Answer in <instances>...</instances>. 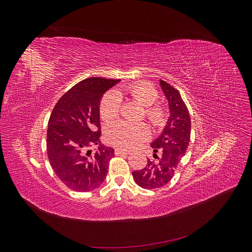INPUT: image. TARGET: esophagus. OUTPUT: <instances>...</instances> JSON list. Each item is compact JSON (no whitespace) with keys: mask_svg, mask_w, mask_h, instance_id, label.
I'll return each instance as SVG.
<instances>
[{"mask_svg":"<svg viewBox=\"0 0 252 252\" xmlns=\"http://www.w3.org/2000/svg\"><path fill=\"white\" fill-rule=\"evenodd\" d=\"M114 154H116L117 156H120V155H129V151L125 150V149H122V148H116V150H114Z\"/></svg>","mask_w":252,"mask_h":252,"instance_id":"1","label":"esophagus"}]
</instances>
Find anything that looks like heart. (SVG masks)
Wrapping results in <instances>:
<instances>
[{
	"label": "heart",
	"mask_w": 252,
	"mask_h": 252,
	"mask_svg": "<svg viewBox=\"0 0 252 252\" xmlns=\"http://www.w3.org/2000/svg\"><path fill=\"white\" fill-rule=\"evenodd\" d=\"M125 93L132 100L142 105L146 118L154 127H162L166 121V113L163 107L157 105L158 94L157 89L146 82L130 84L125 87ZM122 109L121 96L116 91L106 94L100 103V116L105 122H110L119 117ZM150 130L144 123H130L119 121L111 124L106 130L107 141L114 146L130 149L149 138Z\"/></svg>",
	"instance_id": "b5f03b06"
}]
</instances>
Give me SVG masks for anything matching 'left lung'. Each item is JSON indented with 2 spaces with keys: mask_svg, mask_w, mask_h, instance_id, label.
<instances>
[{
  "mask_svg": "<svg viewBox=\"0 0 252 252\" xmlns=\"http://www.w3.org/2000/svg\"><path fill=\"white\" fill-rule=\"evenodd\" d=\"M159 85L168 101L170 116L163 132L151 143L154 158H148L146 166L132 172L136 184L145 189H156L169 183L184 157L191 132V121L187 106L179 91L165 81Z\"/></svg>",
  "mask_w": 252,
  "mask_h": 252,
  "instance_id": "obj_1",
  "label": "left lung"
}]
</instances>
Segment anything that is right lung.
<instances>
[{"label": "right lung", "mask_w": 252, "mask_h": 252, "mask_svg": "<svg viewBox=\"0 0 252 252\" xmlns=\"http://www.w3.org/2000/svg\"><path fill=\"white\" fill-rule=\"evenodd\" d=\"M120 80L88 78L61 96L48 121L47 156L52 170L74 191H90L102 185L114 156L101 143L100 102L105 91ZM94 144L98 149H90Z\"/></svg>", "instance_id": "right-lung-1"}]
</instances>
